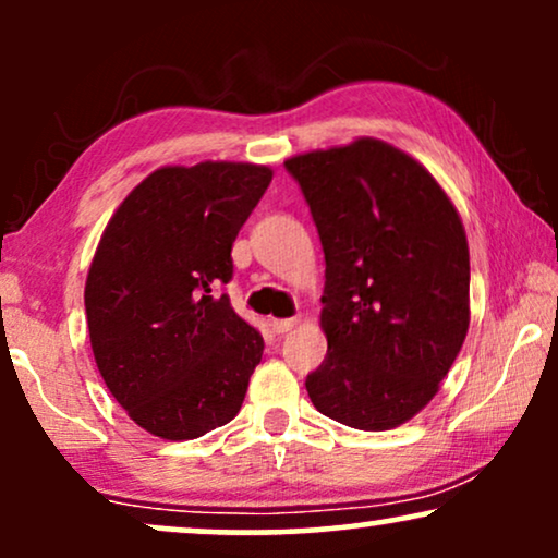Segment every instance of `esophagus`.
I'll return each instance as SVG.
<instances>
[{
    "mask_svg": "<svg viewBox=\"0 0 558 558\" xmlns=\"http://www.w3.org/2000/svg\"><path fill=\"white\" fill-rule=\"evenodd\" d=\"M296 323H300V319H296V317H287V319H269V327H271V330L277 332V335H284V332L292 330V327H294Z\"/></svg>",
    "mask_w": 558,
    "mask_h": 558,
    "instance_id": "obj_1",
    "label": "esophagus"
}]
</instances>
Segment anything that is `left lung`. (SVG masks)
I'll use <instances>...</instances> for the list:
<instances>
[{"label": "left lung", "mask_w": 558, "mask_h": 558, "mask_svg": "<svg viewBox=\"0 0 558 558\" xmlns=\"http://www.w3.org/2000/svg\"><path fill=\"white\" fill-rule=\"evenodd\" d=\"M325 251L327 355L304 386L319 414L393 429L439 391L470 327L460 213L424 165L361 136L289 157Z\"/></svg>", "instance_id": "left-lung-1"}]
</instances>
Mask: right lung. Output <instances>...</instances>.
<instances>
[{"instance_id": "add662e5", "label": "right lung", "mask_w": 558, "mask_h": 558, "mask_svg": "<svg viewBox=\"0 0 558 558\" xmlns=\"http://www.w3.org/2000/svg\"><path fill=\"white\" fill-rule=\"evenodd\" d=\"M271 170L251 162L159 167L124 197L86 279L104 384L142 429L197 439L241 411L264 338L220 284Z\"/></svg>"}]
</instances>
